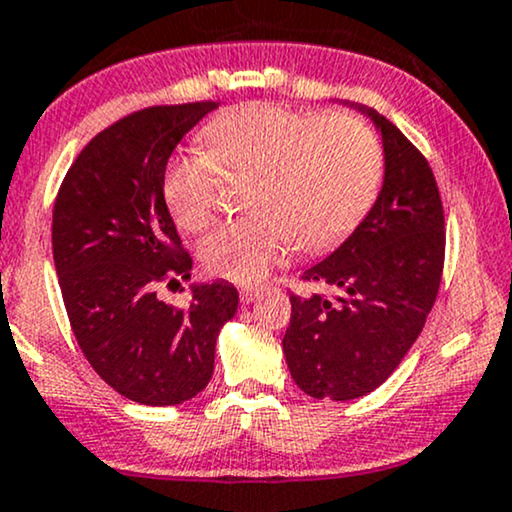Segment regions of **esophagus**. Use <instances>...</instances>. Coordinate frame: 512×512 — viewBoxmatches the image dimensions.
<instances>
[{
    "mask_svg": "<svg viewBox=\"0 0 512 512\" xmlns=\"http://www.w3.org/2000/svg\"><path fill=\"white\" fill-rule=\"evenodd\" d=\"M256 296H258V289H242V292H239V299H242V304H251Z\"/></svg>",
    "mask_w": 512,
    "mask_h": 512,
    "instance_id": "obj_1",
    "label": "esophagus"
}]
</instances>
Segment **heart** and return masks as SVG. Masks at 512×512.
<instances>
[{"label":"heart","mask_w":512,"mask_h":512,"mask_svg":"<svg viewBox=\"0 0 512 512\" xmlns=\"http://www.w3.org/2000/svg\"><path fill=\"white\" fill-rule=\"evenodd\" d=\"M204 150L168 163L163 199L182 230H201L216 213L223 173H249L254 216L218 225L199 246L213 275L256 285L296 249L325 251L365 216L382 180V144L351 113L296 111L251 102L227 109L201 130Z\"/></svg>","instance_id":"obj_1"}]
</instances>
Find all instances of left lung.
Here are the masks:
<instances>
[{"mask_svg":"<svg viewBox=\"0 0 512 512\" xmlns=\"http://www.w3.org/2000/svg\"><path fill=\"white\" fill-rule=\"evenodd\" d=\"M382 135L384 182L368 216L301 280L339 294H292L282 349L301 391L351 401L399 368L420 337L444 270V206L425 156L394 123L353 106Z\"/></svg>","mask_w":512,"mask_h":512,"instance_id":"obj_1","label":"left lung"}]
</instances>
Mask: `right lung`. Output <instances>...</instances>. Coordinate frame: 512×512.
<instances>
[{
	"mask_svg": "<svg viewBox=\"0 0 512 512\" xmlns=\"http://www.w3.org/2000/svg\"><path fill=\"white\" fill-rule=\"evenodd\" d=\"M216 106L121 118L80 151L54 201V266L75 339L109 387L144 406L197 396L213 375L220 327L237 313V289L223 280L192 285L185 311L156 296L192 277L163 199L168 159Z\"/></svg>",
	"mask_w": 512,
	"mask_h": 512,
	"instance_id": "add662e5",
	"label": "right lung"
}]
</instances>
